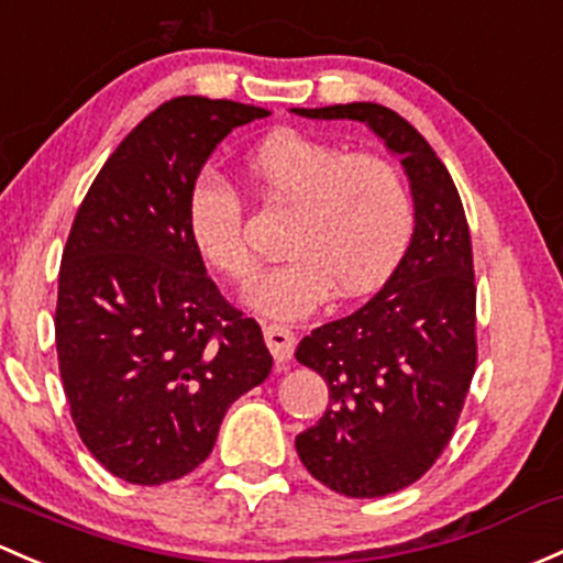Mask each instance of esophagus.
Returning a JSON list of instances; mask_svg holds the SVG:
<instances>
[{"instance_id":"obj_1","label":"esophagus","mask_w":563,"mask_h":563,"mask_svg":"<svg viewBox=\"0 0 563 563\" xmlns=\"http://www.w3.org/2000/svg\"><path fill=\"white\" fill-rule=\"evenodd\" d=\"M264 340L269 353L275 356V361H288L294 353V345H297V336H294L291 329L286 327H277V323H266L264 327Z\"/></svg>"}]
</instances>
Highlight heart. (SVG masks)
Instances as JSON below:
<instances>
[{"instance_id":"obj_1","label":"heart","mask_w":563,"mask_h":563,"mask_svg":"<svg viewBox=\"0 0 563 563\" xmlns=\"http://www.w3.org/2000/svg\"><path fill=\"white\" fill-rule=\"evenodd\" d=\"M264 202L291 207L280 264L253 291V307L277 321L310 316L334 294L356 299L394 275L416 229L399 167L375 153H347L283 129L247 158ZM186 227L199 256L229 283L251 288L258 258L245 232V205L223 177L202 173L188 188Z\"/></svg>"}]
</instances>
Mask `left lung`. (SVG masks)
Here are the masks:
<instances>
[{
    "instance_id": "obj_1",
    "label": "left lung",
    "mask_w": 563,
    "mask_h": 563,
    "mask_svg": "<svg viewBox=\"0 0 563 563\" xmlns=\"http://www.w3.org/2000/svg\"><path fill=\"white\" fill-rule=\"evenodd\" d=\"M294 112L366 123L399 153L416 202L412 242L386 286L297 347L329 386L323 418L297 437L301 464L336 494L375 499L423 477L464 410L477 364L470 223L445 164L399 112L375 102Z\"/></svg>"
}]
</instances>
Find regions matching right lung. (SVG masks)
I'll return each instance as SVG.
<instances>
[{
    "label": "right lung",
    "mask_w": 563,
    "mask_h": 563,
    "mask_svg": "<svg viewBox=\"0 0 563 563\" xmlns=\"http://www.w3.org/2000/svg\"><path fill=\"white\" fill-rule=\"evenodd\" d=\"M269 112L177 97L123 137L78 207L56 299V353L82 445L121 481H180L229 407L272 372L262 327L207 277L188 188L229 132Z\"/></svg>",
    "instance_id": "add662e5"
}]
</instances>
